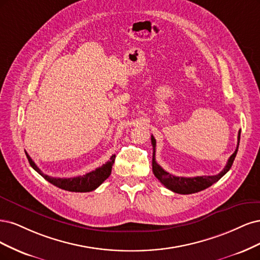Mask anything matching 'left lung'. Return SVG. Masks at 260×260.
I'll list each match as a JSON object with an SVG mask.
<instances>
[{
    "label": "left lung",
    "mask_w": 260,
    "mask_h": 260,
    "mask_svg": "<svg viewBox=\"0 0 260 260\" xmlns=\"http://www.w3.org/2000/svg\"><path fill=\"white\" fill-rule=\"evenodd\" d=\"M240 135H241V132H239L238 146H237L236 151H234L233 154L229 157L227 165L224 166V169L218 175L197 176V177H177V176H174L164 171L155 161V139L153 136H151V142L153 146V158H152L153 174L167 189L172 190L173 192H176V193L191 194V193H196V192H199V191H202L208 187H211L216 181H218L222 176L231 169L234 158H236V155L238 153L239 144H240Z\"/></svg>",
    "instance_id": "8db88e82"
}]
</instances>
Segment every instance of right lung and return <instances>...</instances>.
<instances>
[{
  "mask_svg": "<svg viewBox=\"0 0 260 260\" xmlns=\"http://www.w3.org/2000/svg\"><path fill=\"white\" fill-rule=\"evenodd\" d=\"M26 155L30 165L33 167V170L37 171L42 177L53 183L54 186L71 192H89L98 188L109 176H110L115 157V155H112L110 157V161H108L103 166L98 167L95 171H91L83 176H78V177L71 178H54L51 177V176L42 173V171L37 166V164L32 161V158L29 156L27 152Z\"/></svg>",
  "mask_w": 260,
  "mask_h": 260,
  "instance_id": "right-lung-1",
  "label": "right lung"
}]
</instances>
